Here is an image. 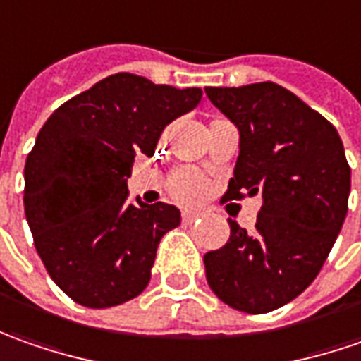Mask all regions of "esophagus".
Returning a JSON list of instances; mask_svg holds the SVG:
<instances>
[{
	"mask_svg": "<svg viewBox=\"0 0 361 361\" xmlns=\"http://www.w3.org/2000/svg\"><path fill=\"white\" fill-rule=\"evenodd\" d=\"M202 216H204V212H202V209H195V207H188V209L181 212V219L188 221V224H192V221H195L197 218H202Z\"/></svg>",
	"mask_w": 361,
	"mask_h": 361,
	"instance_id": "1",
	"label": "esophagus"
}]
</instances>
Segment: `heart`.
I'll list each match as a JSON object with an SVG mask.
<instances>
[{
	"instance_id": "obj_1",
	"label": "heart",
	"mask_w": 361,
	"mask_h": 361,
	"mask_svg": "<svg viewBox=\"0 0 361 361\" xmlns=\"http://www.w3.org/2000/svg\"><path fill=\"white\" fill-rule=\"evenodd\" d=\"M205 190V181L204 178L192 168H183L180 169L173 180H171V185H169V192L176 200H181V202H193L197 197H202V193Z\"/></svg>"
}]
</instances>
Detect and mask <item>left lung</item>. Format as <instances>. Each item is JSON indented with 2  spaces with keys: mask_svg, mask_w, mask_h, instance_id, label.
I'll list each match as a JSON object with an SVG mask.
<instances>
[{
  "mask_svg": "<svg viewBox=\"0 0 361 361\" xmlns=\"http://www.w3.org/2000/svg\"><path fill=\"white\" fill-rule=\"evenodd\" d=\"M205 95L240 131L224 200L262 197L252 231L228 219V243L204 255L205 278L224 304L266 314L316 280L348 214L352 171L336 128L278 83Z\"/></svg>",
  "mask_w": 361,
  "mask_h": 361,
  "instance_id": "left-lung-1",
  "label": "left lung"
}]
</instances>
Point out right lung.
Segmentation results:
<instances>
[{
    "label": "right lung",
    "mask_w": 361,
    "mask_h": 361,
    "mask_svg": "<svg viewBox=\"0 0 361 361\" xmlns=\"http://www.w3.org/2000/svg\"><path fill=\"white\" fill-rule=\"evenodd\" d=\"M200 102V87L116 73L57 107L37 133L25 218L47 274L73 302L111 307L149 283L159 240L181 216L164 202L131 204L128 178L135 156H154L164 128Z\"/></svg>",
    "instance_id": "right-lung-1"
}]
</instances>
